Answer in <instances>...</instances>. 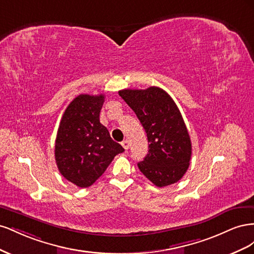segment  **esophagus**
<instances>
[{
  "mask_svg": "<svg viewBox=\"0 0 254 254\" xmlns=\"http://www.w3.org/2000/svg\"><path fill=\"white\" fill-rule=\"evenodd\" d=\"M122 146L127 150L129 148V141L128 140H124V141L122 142Z\"/></svg>",
  "mask_w": 254,
  "mask_h": 254,
  "instance_id": "1",
  "label": "esophagus"
}]
</instances>
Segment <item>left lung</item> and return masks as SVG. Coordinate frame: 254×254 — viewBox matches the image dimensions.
<instances>
[{"instance_id": "obj_1", "label": "left lung", "mask_w": 254, "mask_h": 254, "mask_svg": "<svg viewBox=\"0 0 254 254\" xmlns=\"http://www.w3.org/2000/svg\"><path fill=\"white\" fill-rule=\"evenodd\" d=\"M119 94L134 111L147 134L148 153L137 163L142 174L159 188L179 181L190 166L191 143L173 98L158 87L125 89Z\"/></svg>"}]
</instances>
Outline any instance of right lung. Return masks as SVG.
<instances>
[{"label":"right lung","instance_id":"add662e5","mask_svg":"<svg viewBox=\"0 0 254 254\" xmlns=\"http://www.w3.org/2000/svg\"><path fill=\"white\" fill-rule=\"evenodd\" d=\"M105 96L80 94L66 107L55 143L57 167L79 188L92 186L125 149L99 122Z\"/></svg>","mask_w":254,"mask_h":254}]
</instances>
